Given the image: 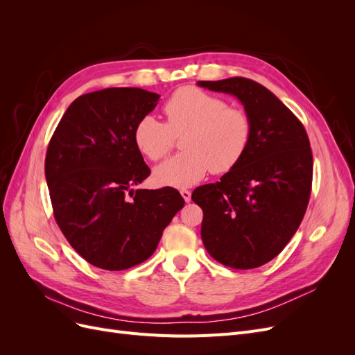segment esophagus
I'll return each mask as SVG.
<instances>
[{
  "instance_id": "34e87169",
  "label": "esophagus",
  "mask_w": 355,
  "mask_h": 355,
  "mask_svg": "<svg viewBox=\"0 0 355 355\" xmlns=\"http://www.w3.org/2000/svg\"><path fill=\"white\" fill-rule=\"evenodd\" d=\"M180 196L184 197L185 202H189L191 201V192L188 189H180Z\"/></svg>"
}]
</instances>
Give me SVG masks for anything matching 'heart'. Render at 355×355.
Returning a JSON list of instances; mask_svg holds the SVG:
<instances>
[{"label": "heart", "instance_id": "1", "mask_svg": "<svg viewBox=\"0 0 355 355\" xmlns=\"http://www.w3.org/2000/svg\"><path fill=\"white\" fill-rule=\"evenodd\" d=\"M166 123L153 115L139 120L133 142L151 161L163 159L181 137L184 153L171 157L154 170L157 184L185 188L197 184L210 170L223 175L237 166L252 139V120L241 108L228 106L219 96L196 87L175 92L164 103Z\"/></svg>", "mask_w": 355, "mask_h": 355}]
</instances>
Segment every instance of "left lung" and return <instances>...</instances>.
Segmentation results:
<instances>
[{"instance_id": "8db88e82", "label": "left lung", "mask_w": 355, "mask_h": 355, "mask_svg": "<svg viewBox=\"0 0 355 355\" xmlns=\"http://www.w3.org/2000/svg\"><path fill=\"white\" fill-rule=\"evenodd\" d=\"M237 98L252 120L249 149L216 184L194 189L201 240L225 266L252 270L280 253L297 231L313 185V151L304 124L259 83L234 77L198 81Z\"/></svg>"}]
</instances>
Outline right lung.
<instances>
[{"instance_id":"right-lung-1","label":"right lung","mask_w":355,"mask_h":355,"mask_svg":"<svg viewBox=\"0 0 355 355\" xmlns=\"http://www.w3.org/2000/svg\"><path fill=\"white\" fill-rule=\"evenodd\" d=\"M158 99L137 87L83 94L50 139L46 180L55 219L73 250L102 270L146 261L185 204L170 187L133 189L151 173L133 130Z\"/></svg>"}]
</instances>
